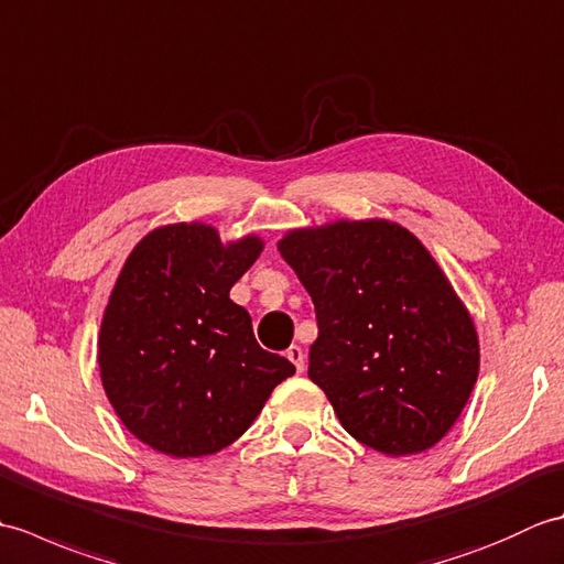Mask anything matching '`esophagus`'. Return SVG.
<instances>
[{
	"label": "esophagus",
	"instance_id": "34e87169",
	"mask_svg": "<svg viewBox=\"0 0 564 564\" xmlns=\"http://www.w3.org/2000/svg\"><path fill=\"white\" fill-rule=\"evenodd\" d=\"M285 358H289V361L295 366L297 373H303V370H305V354H303L301 346H297V344L289 346V349H285Z\"/></svg>",
	"mask_w": 564,
	"mask_h": 564
}]
</instances>
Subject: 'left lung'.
I'll return each instance as SVG.
<instances>
[{
  "mask_svg": "<svg viewBox=\"0 0 564 564\" xmlns=\"http://www.w3.org/2000/svg\"><path fill=\"white\" fill-rule=\"evenodd\" d=\"M279 251L315 303L307 376L341 426L392 458L436 446L470 400L480 341L429 249L373 218L291 230Z\"/></svg>",
  "mask_w": 564,
  "mask_h": 564,
  "instance_id": "8db88e82",
  "label": "left lung"
}]
</instances>
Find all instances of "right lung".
<instances>
[{
    "mask_svg": "<svg viewBox=\"0 0 564 564\" xmlns=\"http://www.w3.org/2000/svg\"><path fill=\"white\" fill-rule=\"evenodd\" d=\"M261 249L257 235L223 242L213 225L174 223L126 259L104 310L99 370L123 426L150 448L172 458L227 448L295 373L230 301Z\"/></svg>",
    "mask_w": 564,
    "mask_h": 564,
    "instance_id": "right-lung-1",
    "label": "right lung"
}]
</instances>
